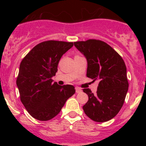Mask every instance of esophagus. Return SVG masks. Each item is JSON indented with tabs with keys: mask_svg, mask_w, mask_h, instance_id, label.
<instances>
[{
	"mask_svg": "<svg viewBox=\"0 0 146 146\" xmlns=\"http://www.w3.org/2000/svg\"><path fill=\"white\" fill-rule=\"evenodd\" d=\"M81 91H82V90L80 89V88H78V87H76V93H80V92H81Z\"/></svg>",
	"mask_w": 146,
	"mask_h": 146,
	"instance_id": "obj_1",
	"label": "esophagus"
}]
</instances>
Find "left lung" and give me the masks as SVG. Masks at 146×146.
<instances>
[{
    "instance_id": "left-lung-1",
    "label": "left lung",
    "mask_w": 146,
    "mask_h": 146,
    "mask_svg": "<svg viewBox=\"0 0 146 146\" xmlns=\"http://www.w3.org/2000/svg\"><path fill=\"white\" fill-rule=\"evenodd\" d=\"M88 61L87 77L99 80L96 94L83 89L88 101L82 107L92 120L104 122L114 118L124 102L129 88L126 67L123 58L110 45L98 39L74 42Z\"/></svg>"
}]
</instances>
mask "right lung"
<instances>
[{
	"instance_id": "1",
	"label": "right lung",
	"mask_w": 146,
	"mask_h": 146,
	"mask_svg": "<svg viewBox=\"0 0 146 146\" xmlns=\"http://www.w3.org/2000/svg\"><path fill=\"white\" fill-rule=\"evenodd\" d=\"M73 42L48 40L35 46L22 60L17 86L20 100L29 114L39 121H48L61 111L66 100L76 92L74 86L53 83L61 56Z\"/></svg>"
}]
</instances>
